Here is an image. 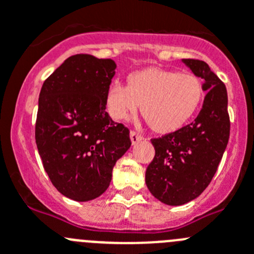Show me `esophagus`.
I'll list each match as a JSON object with an SVG mask.
<instances>
[{
  "instance_id": "esophagus-1",
  "label": "esophagus",
  "mask_w": 254,
  "mask_h": 254,
  "mask_svg": "<svg viewBox=\"0 0 254 254\" xmlns=\"http://www.w3.org/2000/svg\"><path fill=\"white\" fill-rule=\"evenodd\" d=\"M141 139H143V135H140L139 132L130 131V140H131L132 144L138 143V141H140Z\"/></svg>"
}]
</instances>
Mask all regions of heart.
Returning <instances> with one entry per match:
<instances>
[{
  "mask_svg": "<svg viewBox=\"0 0 254 254\" xmlns=\"http://www.w3.org/2000/svg\"><path fill=\"white\" fill-rule=\"evenodd\" d=\"M204 99L202 82L193 73L145 68L131 73L127 86L113 82L105 97L106 111L115 122H127L141 107L154 131L167 134L181 129Z\"/></svg>",
  "mask_w": 254,
  "mask_h": 254,
  "instance_id": "heart-1",
  "label": "heart"
}]
</instances>
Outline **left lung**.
<instances>
[{"instance_id":"obj_1","label":"left lung","mask_w":254,"mask_h":254,"mask_svg":"<svg viewBox=\"0 0 254 254\" xmlns=\"http://www.w3.org/2000/svg\"><path fill=\"white\" fill-rule=\"evenodd\" d=\"M207 91L202 109L191 124L152 139L155 155L145 172V184L155 198L171 206L192 201L209 186L229 140L225 84L197 59H182Z\"/></svg>"}]
</instances>
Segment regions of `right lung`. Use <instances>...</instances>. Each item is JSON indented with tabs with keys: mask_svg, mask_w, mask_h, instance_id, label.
Masks as SVG:
<instances>
[{
	"mask_svg": "<svg viewBox=\"0 0 254 254\" xmlns=\"http://www.w3.org/2000/svg\"><path fill=\"white\" fill-rule=\"evenodd\" d=\"M113 59L77 54L43 83L35 140L50 181L63 196L90 201L105 192L113 168L131 145L129 130L105 111Z\"/></svg>",
	"mask_w": 254,
	"mask_h": 254,
	"instance_id": "1",
	"label": "right lung"
}]
</instances>
